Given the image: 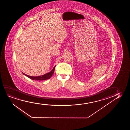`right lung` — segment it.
I'll return each mask as SVG.
<instances>
[{
  "label": "right lung",
  "mask_w": 130,
  "mask_h": 130,
  "mask_svg": "<svg viewBox=\"0 0 130 130\" xmlns=\"http://www.w3.org/2000/svg\"><path fill=\"white\" fill-rule=\"evenodd\" d=\"M55 67H56V65L54 67L53 69L52 70V71L46 73V74H45L44 75L39 76H30V75H26L25 74L23 73V72H22V73H23V75H25V76H27V77H28V78H30L31 79H32V80H46V79H49L52 76V75H53V73L54 72V71H55Z\"/></svg>",
  "instance_id": "add662e5"
}]
</instances>
